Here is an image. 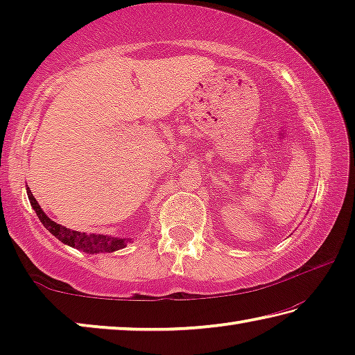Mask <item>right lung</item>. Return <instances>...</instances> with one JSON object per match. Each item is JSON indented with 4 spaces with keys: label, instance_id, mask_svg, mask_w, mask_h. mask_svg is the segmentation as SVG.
I'll return each instance as SVG.
<instances>
[{
    "label": "right lung",
    "instance_id": "1",
    "mask_svg": "<svg viewBox=\"0 0 355 355\" xmlns=\"http://www.w3.org/2000/svg\"><path fill=\"white\" fill-rule=\"evenodd\" d=\"M26 194H28L29 202H31L33 209L35 211V214H37V218L40 219V222L44 224L46 230L50 232L53 236H56L61 243L70 245V248H75L81 252H86V254L94 255V254H103V252H116L119 249L127 248V244L131 243L130 238L70 230V228L58 224V222L48 218L44 209L40 208L39 202L35 200L31 189L26 188Z\"/></svg>",
    "mask_w": 355,
    "mask_h": 355
}]
</instances>
